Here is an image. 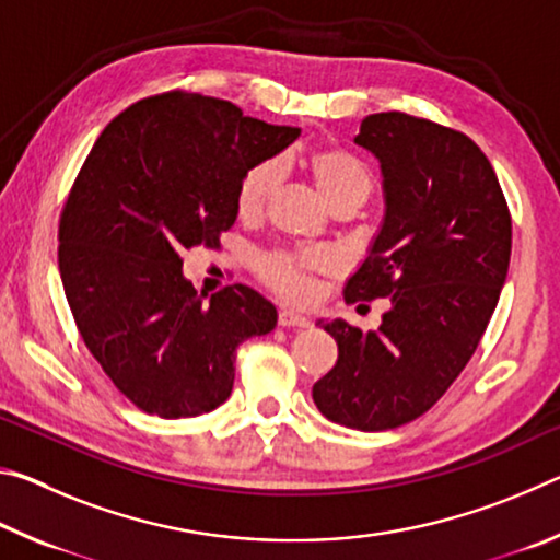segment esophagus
<instances>
[{
  "mask_svg": "<svg viewBox=\"0 0 560 560\" xmlns=\"http://www.w3.org/2000/svg\"><path fill=\"white\" fill-rule=\"evenodd\" d=\"M279 326L283 328H306L308 326V318L296 314V311H279Z\"/></svg>",
  "mask_w": 560,
  "mask_h": 560,
  "instance_id": "esophagus-1",
  "label": "esophagus"
}]
</instances>
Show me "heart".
<instances>
[{"label": "heart", "mask_w": 560, "mask_h": 560, "mask_svg": "<svg viewBox=\"0 0 560 560\" xmlns=\"http://www.w3.org/2000/svg\"><path fill=\"white\" fill-rule=\"evenodd\" d=\"M318 192L330 210L363 207L375 189V175L363 160L338 148L314 150L306 160ZM281 183L279 160H261L246 170L236 187V212L244 220L259 217ZM336 261L326 252H267L257 257V273L269 289L291 301H308L316 289V273H330Z\"/></svg>", "instance_id": "heart-1"}]
</instances>
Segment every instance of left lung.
I'll return each instance as SVG.
<instances>
[{
  "instance_id": "1",
  "label": "left lung",
  "mask_w": 560,
  "mask_h": 560,
  "mask_svg": "<svg viewBox=\"0 0 560 560\" xmlns=\"http://www.w3.org/2000/svg\"><path fill=\"white\" fill-rule=\"evenodd\" d=\"M355 143L381 160L387 210L346 303L390 308L377 330L324 326L338 360L314 402L330 422L381 432L428 412L469 363L509 271L511 214L494 167L459 130L373 113Z\"/></svg>"
}]
</instances>
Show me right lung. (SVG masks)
Listing matches in <instances>:
<instances>
[{
  "label": "right lung",
  "instance_id": "obj_1",
  "mask_svg": "<svg viewBox=\"0 0 560 560\" xmlns=\"http://www.w3.org/2000/svg\"><path fill=\"white\" fill-rule=\"evenodd\" d=\"M299 132L175 89L118 113L83 160L59 220L66 301L103 373L143 412L220 407L236 346L277 326V308L244 283L202 303L183 252L220 249L242 175Z\"/></svg>",
  "mask_w": 560,
  "mask_h": 560
}]
</instances>
